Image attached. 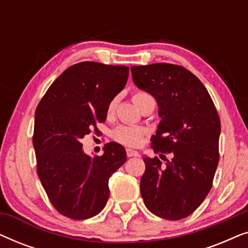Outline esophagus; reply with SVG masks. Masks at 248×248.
<instances>
[{
    "instance_id": "34e87169",
    "label": "esophagus",
    "mask_w": 248,
    "mask_h": 248,
    "mask_svg": "<svg viewBox=\"0 0 248 248\" xmlns=\"http://www.w3.org/2000/svg\"><path fill=\"white\" fill-rule=\"evenodd\" d=\"M126 155L127 157H137V155H139V152L132 150V149H126Z\"/></svg>"
}]
</instances>
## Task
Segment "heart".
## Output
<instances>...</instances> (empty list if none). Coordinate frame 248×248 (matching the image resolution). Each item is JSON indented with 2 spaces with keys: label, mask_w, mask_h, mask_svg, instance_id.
I'll list each match as a JSON object with an SVG mask.
<instances>
[{
  "label": "heart",
  "mask_w": 248,
  "mask_h": 248,
  "mask_svg": "<svg viewBox=\"0 0 248 248\" xmlns=\"http://www.w3.org/2000/svg\"><path fill=\"white\" fill-rule=\"evenodd\" d=\"M152 98L148 93H144V91H138L133 94V101L137 106L140 108L142 104L144 103L145 100L150 99ZM117 105V98H114L113 100L110 101L109 105H108L107 111L108 114H111L115 109ZM145 133V130L142 127L138 126H127V125H123V126L117 127L116 130L113 132V138L120 143L127 145V147H138V145L141 144L142 139H143V135Z\"/></svg>",
  "instance_id": "1"
}]
</instances>
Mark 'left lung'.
Segmentation results:
<instances>
[{
  "label": "left lung",
  "instance_id": "8db88e82",
  "mask_svg": "<svg viewBox=\"0 0 248 248\" xmlns=\"http://www.w3.org/2000/svg\"><path fill=\"white\" fill-rule=\"evenodd\" d=\"M133 82L158 104L161 118L151 138L155 152H168L166 166L144 157L140 191L144 204L168 220L186 218L204 201L219 161L220 120L208 90L185 67L168 63L131 67Z\"/></svg>",
  "mask_w": 248,
  "mask_h": 248
}]
</instances>
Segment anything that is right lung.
<instances>
[{"mask_svg":"<svg viewBox=\"0 0 248 248\" xmlns=\"http://www.w3.org/2000/svg\"><path fill=\"white\" fill-rule=\"evenodd\" d=\"M128 66L81 62L50 84L35 113L32 143L37 174L57 211L74 220L97 216L106 205L110 176L126 161L110 142L100 157L84 154L81 139L106 121L107 108L124 89Z\"/></svg>","mask_w":248,"mask_h":248,"instance_id":"1","label":"right lung"}]
</instances>
